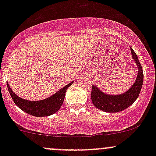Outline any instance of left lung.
Segmentation results:
<instances>
[{
    "mask_svg": "<svg viewBox=\"0 0 156 156\" xmlns=\"http://www.w3.org/2000/svg\"><path fill=\"white\" fill-rule=\"evenodd\" d=\"M130 51L133 59L136 62L138 68L136 81L126 92L119 95L106 94L102 92L97 87L93 85L90 94L91 100L93 104L99 109L106 112H118L128 108L137 99L144 82V72L137 56L131 48Z\"/></svg>",
    "mask_w": 156,
    "mask_h": 156,
    "instance_id": "8db88e82",
    "label": "left lung"
}]
</instances>
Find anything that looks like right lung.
Here are the masks:
<instances>
[{
	"label": "right lung",
	"mask_w": 156,
	"mask_h": 156,
	"mask_svg": "<svg viewBox=\"0 0 156 156\" xmlns=\"http://www.w3.org/2000/svg\"><path fill=\"white\" fill-rule=\"evenodd\" d=\"M72 84L73 81L66 85L51 97L38 101H30L20 98L16 94H15V93L12 92L8 83L7 88L14 103L23 111L36 117H45L54 114L59 109L64 101L66 90Z\"/></svg>",
	"instance_id": "add662e5"
}]
</instances>
